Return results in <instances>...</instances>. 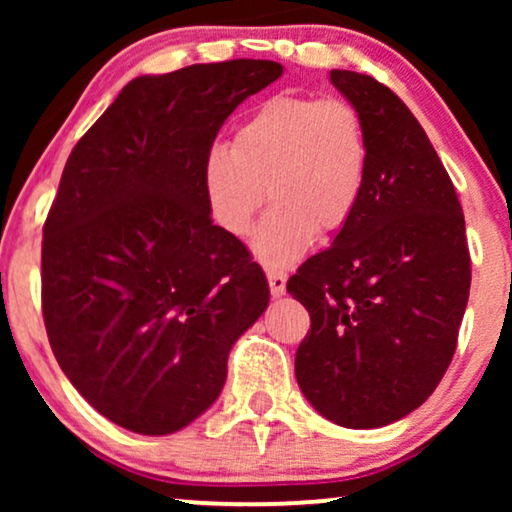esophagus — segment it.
Instances as JSON below:
<instances>
[{"label":"esophagus","instance_id":"obj_1","mask_svg":"<svg viewBox=\"0 0 512 512\" xmlns=\"http://www.w3.org/2000/svg\"><path fill=\"white\" fill-rule=\"evenodd\" d=\"M268 284H270V293L275 298L284 296L286 293V272L284 270H268Z\"/></svg>","mask_w":512,"mask_h":512}]
</instances>
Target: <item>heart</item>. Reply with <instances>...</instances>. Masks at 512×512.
Wrapping results in <instances>:
<instances>
[{
  "label": "heart",
  "mask_w": 512,
  "mask_h": 512,
  "mask_svg": "<svg viewBox=\"0 0 512 512\" xmlns=\"http://www.w3.org/2000/svg\"><path fill=\"white\" fill-rule=\"evenodd\" d=\"M366 172V125L352 102L275 95L235 130L233 149L207 153L202 184L214 221L237 237L249 233L270 193L275 205L256 228L254 254L284 268L314 235L347 226Z\"/></svg>",
  "instance_id": "heart-1"
}]
</instances>
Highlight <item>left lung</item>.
<instances>
[{
  "mask_svg": "<svg viewBox=\"0 0 512 512\" xmlns=\"http://www.w3.org/2000/svg\"><path fill=\"white\" fill-rule=\"evenodd\" d=\"M359 109L368 172L359 207L286 291L310 312L296 380L347 429L398 422L450 366L468 291L466 223L450 174L412 111L373 76L331 69Z\"/></svg>",
  "mask_w": 512,
  "mask_h": 512,
  "instance_id": "obj_1",
  "label": "left lung"
}]
</instances>
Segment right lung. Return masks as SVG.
<instances>
[{"label":"right lung","mask_w":512,"mask_h":512,"mask_svg":"<svg viewBox=\"0 0 512 512\" xmlns=\"http://www.w3.org/2000/svg\"><path fill=\"white\" fill-rule=\"evenodd\" d=\"M272 60L137 76L69 153L41 242V310L62 373L123 429L167 436L219 398L268 307L261 265L209 212L202 167Z\"/></svg>","instance_id":"add662e5"}]
</instances>
